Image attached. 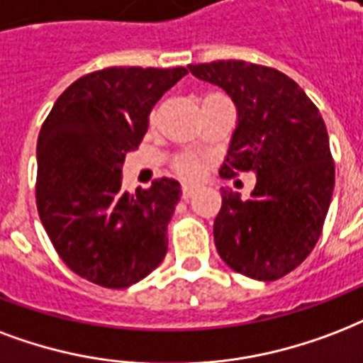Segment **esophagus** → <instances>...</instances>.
<instances>
[{
    "label": "esophagus",
    "mask_w": 363,
    "mask_h": 363,
    "mask_svg": "<svg viewBox=\"0 0 363 363\" xmlns=\"http://www.w3.org/2000/svg\"><path fill=\"white\" fill-rule=\"evenodd\" d=\"M194 192H196V186H192V184H182V200L192 198Z\"/></svg>",
    "instance_id": "esophagus-1"
}]
</instances>
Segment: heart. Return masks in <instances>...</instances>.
I'll use <instances>...</instances> for the list:
<instances>
[{
  "mask_svg": "<svg viewBox=\"0 0 363 363\" xmlns=\"http://www.w3.org/2000/svg\"><path fill=\"white\" fill-rule=\"evenodd\" d=\"M175 171L184 179H194L201 173V162L198 157L184 156L181 160H177Z\"/></svg>",
  "mask_w": 363,
  "mask_h": 363,
  "instance_id": "1",
  "label": "heart"
}]
</instances>
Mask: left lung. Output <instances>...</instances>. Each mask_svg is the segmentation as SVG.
Masks as SVG:
<instances>
[{"instance_id": "left-lung-1", "label": "left lung", "mask_w": 363, "mask_h": 363, "mask_svg": "<svg viewBox=\"0 0 363 363\" xmlns=\"http://www.w3.org/2000/svg\"><path fill=\"white\" fill-rule=\"evenodd\" d=\"M188 70L236 104L220 177H257L245 201L220 188L223 206L213 225L218 255L247 278L278 280L311 255L333 196L335 165L320 110L291 77L268 66L217 60Z\"/></svg>"}]
</instances>
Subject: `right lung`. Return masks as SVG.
<instances>
[{
  "label": "right lung",
  "instance_id": "1",
  "mask_svg": "<svg viewBox=\"0 0 363 363\" xmlns=\"http://www.w3.org/2000/svg\"><path fill=\"white\" fill-rule=\"evenodd\" d=\"M186 68L112 66L79 77L57 99L38 137L35 201L66 267L121 289L146 278L167 253V225L181 200L175 179L121 190L127 152Z\"/></svg>",
  "mask_w": 363,
  "mask_h": 363
}]
</instances>
